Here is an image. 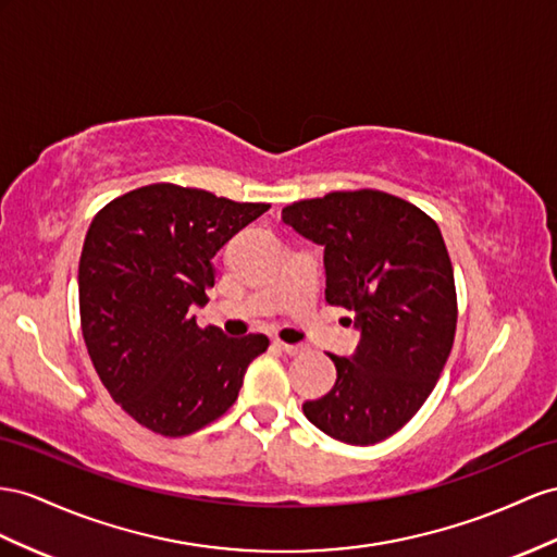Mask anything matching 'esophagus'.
<instances>
[{"mask_svg": "<svg viewBox=\"0 0 557 557\" xmlns=\"http://www.w3.org/2000/svg\"><path fill=\"white\" fill-rule=\"evenodd\" d=\"M277 350H282V352H287V355H298V352H304V348L301 346H292V344H284V341H275L273 344Z\"/></svg>", "mask_w": 557, "mask_h": 557, "instance_id": "34e87169", "label": "esophagus"}]
</instances>
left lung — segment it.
<instances>
[{"label":"left lung","mask_w":557,"mask_h":557,"mask_svg":"<svg viewBox=\"0 0 557 557\" xmlns=\"http://www.w3.org/2000/svg\"><path fill=\"white\" fill-rule=\"evenodd\" d=\"M324 247L326 304L355 312L362 338L336 358L334 388L304 414L348 445H374L417 414L454 346V268L437 223L403 197L341 190L282 209Z\"/></svg>","instance_id":"8db88e82"}]
</instances>
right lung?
<instances>
[{
  "instance_id": "add662e5",
  "label": "right lung",
  "mask_w": 557,
  "mask_h": 557,
  "mask_svg": "<svg viewBox=\"0 0 557 557\" xmlns=\"http://www.w3.org/2000/svg\"><path fill=\"white\" fill-rule=\"evenodd\" d=\"M270 205L174 183L143 185L96 213L79 256L82 336L126 414L164 437L190 435L237 400L268 336L199 326L216 251Z\"/></svg>"
}]
</instances>
